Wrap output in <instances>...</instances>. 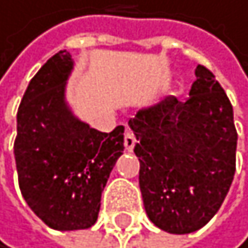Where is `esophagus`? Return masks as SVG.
I'll use <instances>...</instances> for the list:
<instances>
[{"mask_svg":"<svg viewBox=\"0 0 248 248\" xmlns=\"http://www.w3.org/2000/svg\"><path fill=\"white\" fill-rule=\"evenodd\" d=\"M134 145H136V136L133 134V131L126 129V133H125V148L128 150V152H131V150L134 148Z\"/></svg>","mask_w":248,"mask_h":248,"instance_id":"1","label":"esophagus"}]
</instances>
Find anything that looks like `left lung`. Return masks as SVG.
<instances>
[{
  "label": "left lung",
  "instance_id": "8db88e82",
  "mask_svg": "<svg viewBox=\"0 0 248 248\" xmlns=\"http://www.w3.org/2000/svg\"><path fill=\"white\" fill-rule=\"evenodd\" d=\"M195 76L187 100L167 96L128 122L147 216L172 234L197 232L213 219L236 170L232 103L206 67L197 65Z\"/></svg>",
  "mask_w": 248,
  "mask_h": 248
}]
</instances>
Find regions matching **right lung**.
<instances>
[{"label": "right lung", "mask_w": 248, "mask_h": 248, "mask_svg": "<svg viewBox=\"0 0 248 248\" xmlns=\"http://www.w3.org/2000/svg\"><path fill=\"white\" fill-rule=\"evenodd\" d=\"M73 59L49 58L29 82L16 112L14 155L21 195L35 216L59 232L90 228L101 192L123 153V131L101 133L81 122L65 101Z\"/></svg>", "instance_id": "add662e5"}]
</instances>
